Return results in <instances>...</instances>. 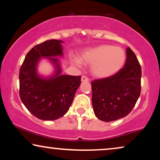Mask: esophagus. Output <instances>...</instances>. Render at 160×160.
<instances>
[{
    "label": "esophagus",
    "instance_id": "esophagus-1",
    "mask_svg": "<svg viewBox=\"0 0 160 160\" xmlns=\"http://www.w3.org/2000/svg\"><path fill=\"white\" fill-rule=\"evenodd\" d=\"M89 78L87 77V76H82V82H89Z\"/></svg>",
    "mask_w": 160,
    "mask_h": 160
}]
</instances>
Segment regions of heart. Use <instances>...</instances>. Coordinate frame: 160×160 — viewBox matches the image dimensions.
I'll return each mask as SVG.
<instances>
[{
    "instance_id": "b5f03b06",
    "label": "heart",
    "mask_w": 160,
    "mask_h": 160,
    "mask_svg": "<svg viewBox=\"0 0 160 160\" xmlns=\"http://www.w3.org/2000/svg\"><path fill=\"white\" fill-rule=\"evenodd\" d=\"M126 54L119 47L101 45L92 48L81 55V61L84 64L92 65V73L96 77L106 78L114 75L124 64ZM75 64L79 61L74 60Z\"/></svg>"
}]
</instances>
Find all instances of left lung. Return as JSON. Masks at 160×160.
<instances>
[{
    "mask_svg": "<svg viewBox=\"0 0 160 160\" xmlns=\"http://www.w3.org/2000/svg\"><path fill=\"white\" fill-rule=\"evenodd\" d=\"M125 64L114 75L92 82V102L98 119L111 122L132 110L141 89V67L134 52L127 48Z\"/></svg>",
    "mask_w": 160,
    "mask_h": 160,
    "instance_id": "1",
    "label": "left lung"
}]
</instances>
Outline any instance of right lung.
<instances>
[{
  "label": "right lung",
  "instance_id": "add662e5",
  "mask_svg": "<svg viewBox=\"0 0 160 160\" xmlns=\"http://www.w3.org/2000/svg\"><path fill=\"white\" fill-rule=\"evenodd\" d=\"M62 41L52 39L35 46L26 55L19 70V97L28 111L42 120H55L68 112L81 84V76L61 75L57 56L62 55ZM41 57H48L56 67L48 79L37 73Z\"/></svg>",
  "mask_w": 160,
  "mask_h": 160
}]
</instances>
